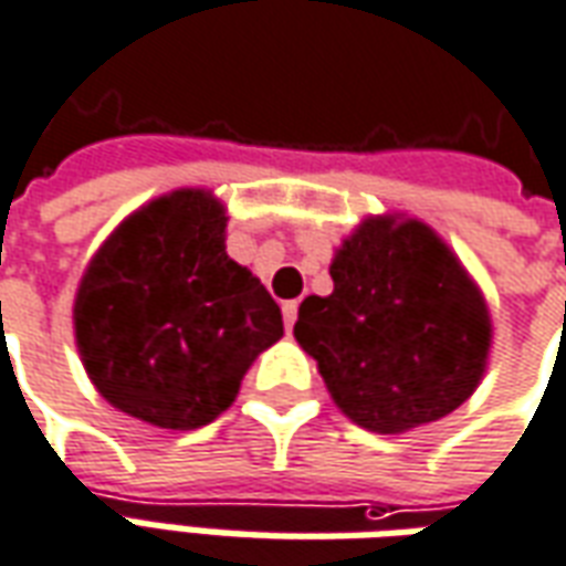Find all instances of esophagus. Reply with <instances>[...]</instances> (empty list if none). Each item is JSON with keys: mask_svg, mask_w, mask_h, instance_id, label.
<instances>
[{"mask_svg": "<svg viewBox=\"0 0 566 566\" xmlns=\"http://www.w3.org/2000/svg\"><path fill=\"white\" fill-rule=\"evenodd\" d=\"M296 310H300V306H296V300H287V303H282L284 327H287V331H291V327H294V322H296Z\"/></svg>", "mask_w": 566, "mask_h": 566, "instance_id": "34e87169", "label": "esophagus"}]
</instances>
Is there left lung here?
Returning <instances> with one entry per match:
<instances>
[{
	"mask_svg": "<svg viewBox=\"0 0 566 566\" xmlns=\"http://www.w3.org/2000/svg\"><path fill=\"white\" fill-rule=\"evenodd\" d=\"M334 294L300 303L294 337L352 422L398 434L475 392L490 312L448 244L420 220L367 217L331 263Z\"/></svg>",
	"mask_w": 566,
	"mask_h": 566,
	"instance_id": "8db88e82",
	"label": "left lung"
}]
</instances>
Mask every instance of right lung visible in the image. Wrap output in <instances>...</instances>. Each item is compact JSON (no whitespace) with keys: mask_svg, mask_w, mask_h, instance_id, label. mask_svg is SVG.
Returning <instances> with one entry per match:
<instances>
[{"mask_svg":"<svg viewBox=\"0 0 566 566\" xmlns=\"http://www.w3.org/2000/svg\"><path fill=\"white\" fill-rule=\"evenodd\" d=\"M73 322L97 392L159 429L214 422L284 334L270 291L229 260L227 211L205 189L149 201L106 239Z\"/></svg>","mask_w":566,"mask_h":566,"instance_id":"add662e5","label":"right lung"}]
</instances>
